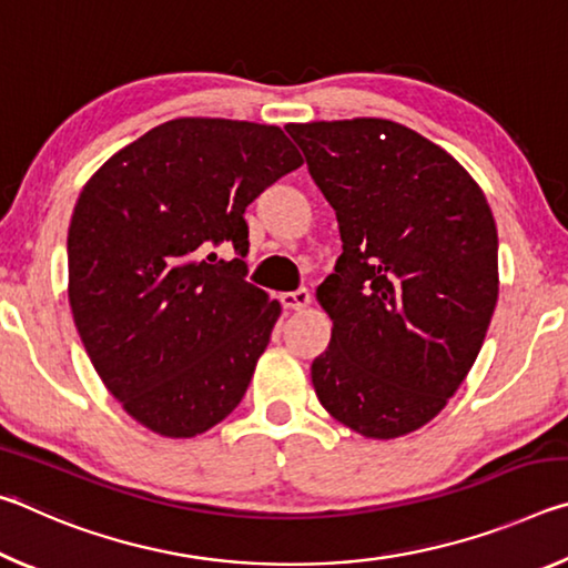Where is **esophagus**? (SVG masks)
<instances>
[{
	"label": "esophagus",
	"instance_id": "1",
	"mask_svg": "<svg viewBox=\"0 0 568 568\" xmlns=\"http://www.w3.org/2000/svg\"><path fill=\"white\" fill-rule=\"evenodd\" d=\"M281 303L287 311H305L307 305H311V293L301 287V291H293V293H283L281 295Z\"/></svg>",
	"mask_w": 568,
	"mask_h": 568
}]
</instances>
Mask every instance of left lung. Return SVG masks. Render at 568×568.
Listing matches in <instances>:
<instances>
[{
    "label": "left lung",
    "mask_w": 568,
    "mask_h": 568,
    "mask_svg": "<svg viewBox=\"0 0 568 568\" xmlns=\"http://www.w3.org/2000/svg\"><path fill=\"white\" fill-rule=\"evenodd\" d=\"M335 210L343 253L315 291L333 321L313 361L315 396L376 440L446 408L498 301V235L484 190L456 158L381 118L291 122Z\"/></svg>",
    "instance_id": "1"
}]
</instances>
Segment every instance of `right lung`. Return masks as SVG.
Segmentation results:
<instances>
[{"label": "right lung", "instance_id": "right-lung-1", "mask_svg": "<svg viewBox=\"0 0 568 568\" xmlns=\"http://www.w3.org/2000/svg\"><path fill=\"white\" fill-rule=\"evenodd\" d=\"M303 158L275 124L162 122L84 182L67 295L90 361L152 434L195 438L243 400L281 303L245 281V207ZM233 242L217 262L210 244Z\"/></svg>", "mask_w": 568, "mask_h": 568}]
</instances>
